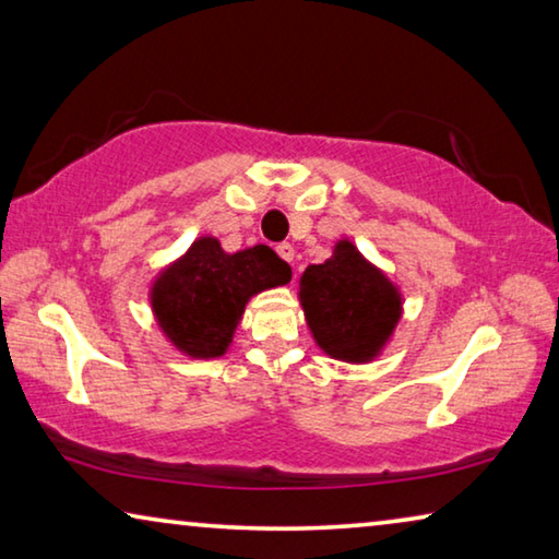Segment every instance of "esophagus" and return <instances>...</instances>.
Listing matches in <instances>:
<instances>
[{"mask_svg": "<svg viewBox=\"0 0 559 559\" xmlns=\"http://www.w3.org/2000/svg\"><path fill=\"white\" fill-rule=\"evenodd\" d=\"M276 253H278L283 261H288V263H293V259H296V249H293L290 243H278L276 246Z\"/></svg>", "mask_w": 559, "mask_h": 559, "instance_id": "1", "label": "esophagus"}]
</instances>
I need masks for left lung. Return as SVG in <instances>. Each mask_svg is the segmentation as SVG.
<instances>
[{"mask_svg":"<svg viewBox=\"0 0 559 559\" xmlns=\"http://www.w3.org/2000/svg\"><path fill=\"white\" fill-rule=\"evenodd\" d=\"M298 300L316 345L347 365L374 362L404 313L396 283L343 236L323 263L298 281Z\"/></svg>","mask_w":559,"mask_h":559,"instance_id":"1","label":"left lung"}]
</instances>
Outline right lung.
<instances>
[{"instance_id":"add662e5","label":"right lung","mask_w":559,"mask_h":559,"mask_svg":"<svg viewBox=\"0 0 559 559\" xmlns=\"http://www.w3.org/2000/svg\"><path fill=\"white\" fill-rule=\"evenodd\" d=\"M290 266L266 243L224 251L216 236H200L150 283L147 298L159 333L189 359L226 355L246 302L286 286Z\"/></svg>"}]
</instances>
